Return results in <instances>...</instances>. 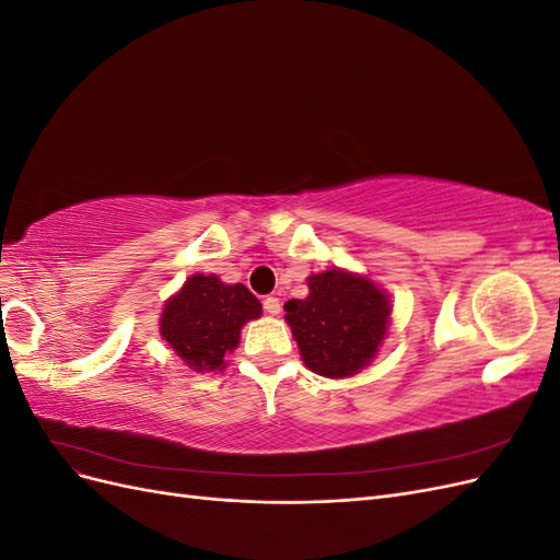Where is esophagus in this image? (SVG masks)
Wrapping results in <instances>:
<instances>
[{
  "instance_id": "1",
  "label": "esophagus",
  "mask_w": 560,
  "mask_h": 560,
  "mask_svg": "<svg viewBox=\"0 0 560 560\" xmlns=\"http://www.w3.org/2000/svg\"><path fill=\"white\" fill-rule=\"evenodd\" d=\"M264 311H266L268 315H280V311H282V303H280V299H276V296H266V299H264Z\"/></svg>"
}]
</instances>
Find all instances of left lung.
I'll return each mask as SVG.
<instances>
[{"label":"left lung","mask_w":560,"mask_h":560,"mask_svg":"<svg viewBox=\"0 0 560 560\" xmlns=\"http://www.w3.org/2000/svg\"><path fill=\"white\" fill-rule=\"evenodd\" d=\"M301 360L327 378L360 374L389 325L387 294L364 276L331 268L308 278V296L284 303Z\"/></svg>","instance_id":"obj_1"}]
</instances>
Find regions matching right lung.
<instances>
[{
	"label": "right lung",
	"instance_id": "obj_1",
	"mask_svg": "<svg viewBox=\"0 0 560 560\" xmlns=\"http://www.w3.org/2000/svg\"><path fill=\"white\" fill-rule=\"evenodd\" d=\"M261 317V303L245 284H226L196 273L165 301L161 336L177 358L198 374L226 366V354L241 341L245 322Z\"/></svg>",
	"mask_w": 560,
	"mask_h": 560
}]
</instances>
